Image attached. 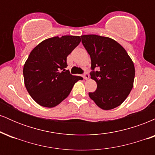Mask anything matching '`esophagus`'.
Wrapping results in <instances>:
<instances>
[{"instance_id": "esophagus-1", "label": "esophagus", "mask_w": 155, "mask_h": 155, "mask_svg": "<svg viewBox=\"0 0 155 155\" xmlns=\"http://www.w3.org/2000/svg\"><path fill=\"white\" fill-rule=\"evenodd\" d=\"M83 77L85 80H88L89 79H90V76H89L88 73H84L83 75Z\"/></svg>"}]
</instances>
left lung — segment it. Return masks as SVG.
I'll return each mask as SVG.
<instances>
[{"mask_svg": "<svg viewBox=\"0 0 155 155\" xmlns=\"http://www.w3.org/2000/svg\"><path fill=\"white\" fill-rule=\"evenodd\" d=\"M91 58V79L97 90L89 96L98 107L111 110L125 101L133 87L134 64L125 49L115 40L97 35H81Z\"/></svg>", "mask_w": 155, "mask_h": 155, "instance_id": "1", "label": "left lung"}]
</instances>
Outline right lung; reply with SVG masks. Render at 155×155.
<instances>
[{
    "label": "right lung",
    "instance_id": "1",
    "mask_svg": "<svg viewBox=\"0 0 155 155\" xmlns=\"http://www.w3.org/2000/svg\"><path fill=\"white\" fill-rule=\"evenodd\" d=\"M79 35H63L46 39L30 53L23 67L25 87L40 106L53 108L69 95L73 87L83 78L71 75L68 55L79 45Z\"/></svg>",
    "mask_w": 155,
    "mask_h": 155
}]
</instances>
